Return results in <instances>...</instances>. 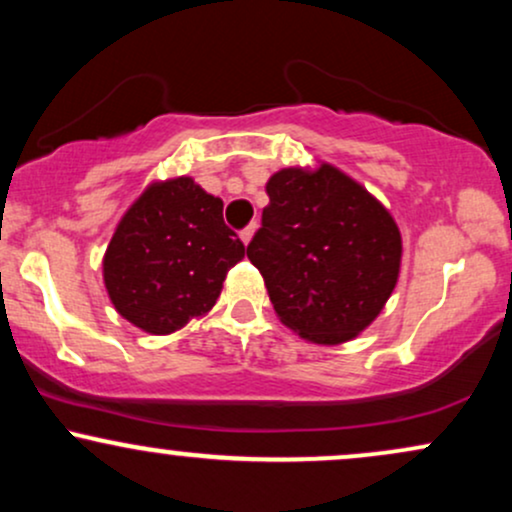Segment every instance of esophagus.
Listing matches in <instances>:
<instances>
[{
	"instance_id": "34e87169",
	"label": "esophagus",
	"mask_w": 512,
	"mask_h": 512,
	"mask_svg": "<svg viewBox=\"0 0 512 512\" xmlns=\"http://www.w3.org/2000/svg\"><path fill=\"white\" fill-rule=\"evenodd\" d=\"M255 231H257V223H250L248 228H243V231H240V240H243L245 245H250V240H252V236H255Z\"/></svg>"
}]
</instances>
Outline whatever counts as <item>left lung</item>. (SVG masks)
I'll list each match as a JSON object with an SVG mask.
<instances>
[{"label": "left lung", "instance_id": "obj_1", "mask_svg": "<svg viewBox=\"0 0 512 512\" xmlns=\"http://www.w3.org/2000/svg\"><path fill=\"white\" fill-rule=\"evenodd\" d=\"M248 245L274 313L310 344L351 342L383 313L402 267L395 216L325 161L276 170Z\"/></svg>", "mask_w": 512, "mask_h": 512}]
</instances>
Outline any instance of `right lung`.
Here are the masks:
<instances>
[{
    "label": "right lung",
    "mask_w": 512,
    "mask_h": 512,
    "mask_svg": "<svg viewBox=\"0 0 512 512\" xmlns=\"http://www.w3.org/2000/svg\"><path fill=\"white\" fill-rule=\"evenodd\" d=\"M243 257L219 197L187 175L154 180L117 221L103 284L127 322L163 337L207 315L228 269Z\"/></svg>",
    "instance_id": "1"
}]
</instances>
